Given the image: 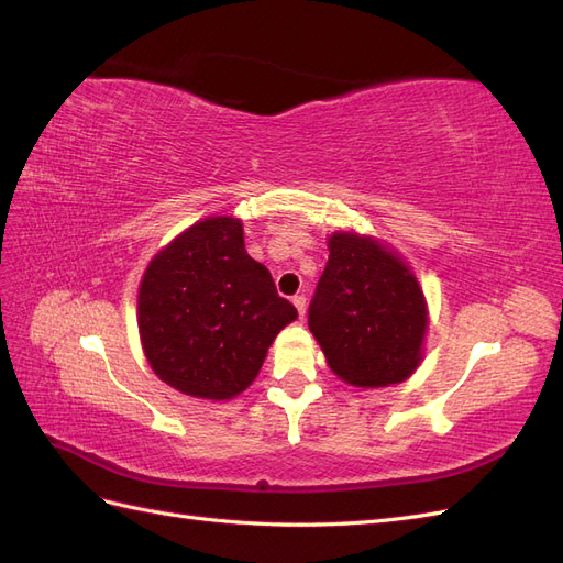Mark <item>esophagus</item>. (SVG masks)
Masks as SVG:
<instances>
[{"label": "esophagus", "instance_id": "1", "mask_svg": "<svg viewBox=\"0 0 563 563\" xmlns=\"http://www.w3.org/2000/svg\"><path fill=\"white\" fill-rule=\"evenodd\" d=\"M294 305H296V310H298V314L302 319L305 310H308V298H305V296H294Z\"/></svg>", "mask_w": 563, "mask_h": 563}]
</instances>
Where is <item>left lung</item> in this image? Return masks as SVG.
<instances>
[{"mask_svg":"<svg viewBox=\"0 0 563 563\" xmlns=\"http://www.w3.org/2000/svg\"><path fill=\"white\" fill-rule=\"evenodd\" d=\"M308 323L338 378L385 387L418 368L428 305L413 272L387 246L335 232Z\"/></svg>","mask_w":563,"mask_h":563,"instance_id":"1","label":"left lung"}]
</instances>
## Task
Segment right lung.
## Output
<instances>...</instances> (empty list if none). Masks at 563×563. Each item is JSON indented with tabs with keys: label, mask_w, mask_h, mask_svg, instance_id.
<instances>
[{
	"label": "right lung",
	"mask_w": 563,
	"mask_h": 563,
	"mask_svg": "<svg viewBox=\"0 0 563 563\" xmlns=\"http://www.w3.org/2000/svg\"><path fill=\"white\" fill-rule=\"evenodd\" d=\"M298 317L269 269L244 249L242 220L203 218L150 261L139 291L147 362L183 395L244 391L277 333Z\"/></svg>",
	"instance_id": "right-lung-1"
}]
</instances>
